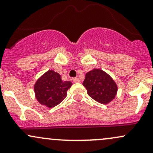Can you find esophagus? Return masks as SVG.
I'll return each mask as SVG.
<instances>
[{"label": "esophagus", "mask_w": 153, "mask_h": 153, "mask_svg": "<svg viewBox=\"0 0 153 153\" xmlns=\"http://www.w3.org/2000/svg\"><path fill=\"white\" fill-rule=\"evenodd\" d=\"M73 82H76V83H77V82H80V79L75 78H73Z\"/></svg>", "instance_id": "1"}]
</instances>
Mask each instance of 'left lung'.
I'll list each match as a JSON object with an SVG mask.
<instances>
[{
    "mask_svg": "<svg viewBox=\"0 0 153 153\" xmlns=\"http://www.w3.org/2000/svg\"><path fill=\"white\" fill-rule=\"evenodd\" d=\"M82 85L90 97L102 104H108L115 99L118 85L108 73L94 68L85 74Z\"/></svg>",
    "mask_w": 153,
    "mask_h": 153,
    "instance_id": "8db88e82",
    "label": "left lung"
}]
</instances>
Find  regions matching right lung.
<instances>
[{"instance_id": "obj_1", "label": "right lung", "mask_w": 153, "mask_h": 153, "mask_svg": "<svg viewBox=\"0 0 153 153\" xmlns=\"http://www.w3.org/2000/svg\"><path fill=\"white\" fill-rule=\"evenodd\" d=\"M72 85L71 81H63L58 73L49 70L34 83L35 97L42 106L53 108L65 99L67 91Z\"/></svg>"}]
</instances>
